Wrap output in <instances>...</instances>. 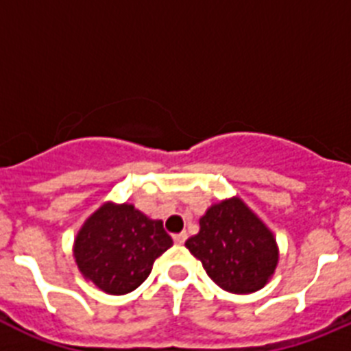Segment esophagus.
<instances>
[{
	"label": "esophagus",
	"mask_w": 351,
	"mask_h": 351,
	"mask_svg": "<svg viewBox=\"0 0 351 351\" xmlns=\"http://www.w3.org/2000/svg\"><path fill=\"white\" fill-rule=\"evenodd\" d=\"M186 239H188V234H186V232H181V234L173 235V243H176V244H184Z\"/></svg>",
	"instance_id": "esophagus-1"
}]
</instances>
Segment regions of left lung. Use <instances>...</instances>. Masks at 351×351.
<instances>
[{
  "instance_id": "8db88e82",
  "label": "left lung",
  "mask_w": 351,
  "mask_h": 351,
  "mask_svg": "<svg viewBox=\"0 0 351 351\" xmlns=\"http://www.w3.org/2000/svg\"><path fill=\"white\" fill-rule=\"evenodd\" d=\"M186 247L202 262L210 280L230 293L260 290L278 265L274 235L241 198L210 207Z\"/></svg>"
}]
</instances>
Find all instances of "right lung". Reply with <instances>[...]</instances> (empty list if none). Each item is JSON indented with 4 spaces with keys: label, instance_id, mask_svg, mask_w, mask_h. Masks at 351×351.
Instances as JSON below:
<instances>
[{
    "label": "right lung",
    "instance_id": "obj_1",
    "mask_svg": "<svg viewBox=\"0 0 351 351\" xmlns=\"http://www.w3.org/2000/svg\"><path fill=\"white\" fill-rule=\"evenodd\" d=\"M172 246L160 219L133 206L105 204L77 234L73 256L84 278L110 295L141 287L153 263Z\"/></svg>",
    "mask_w": 351,
    "mask_h": 351
}]
</instances>
